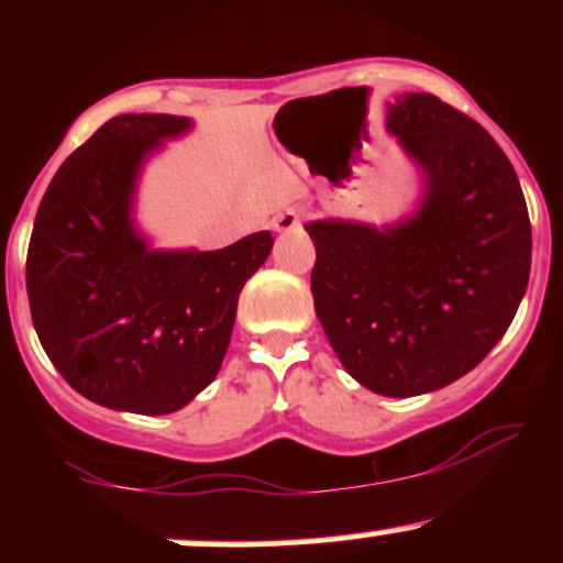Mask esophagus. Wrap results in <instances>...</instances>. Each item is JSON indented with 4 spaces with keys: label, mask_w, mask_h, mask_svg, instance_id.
<instances>
[{
    "label": "esophagus",
    "mask_w": 563,
    "mask_h": 563,
    "mask_svg": "<svg viewBox=\"0 0 563 563\" xmlns=\"http://www.w3.org/2000/svg\"><path fill=\"white\" fill-rule=\"evenodd\" d=\"M301 219H303V211L301 209H286V211H280V214L275 217L273 228L277 232H290V230L301 228Z\"/></svg>",
    "instance_id": "1"
}]
</instances>
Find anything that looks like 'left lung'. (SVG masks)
I'll use <instances>...</instances> for the list:
<instances>
[{
  "mask_svg": "<svg viewBox=\"0 0 563 563\" xmlns=\"http://www.w3.org/2000/svg\"><path fill=\"white\" fill-rule=\"evenodd\" d=\"M386 126L426 174L410 219L376 230L307 224L314 312L352 378L384 397L452 384L493 352L529 283L532 228L519 177L487 129L410 92Z\"/></svg>",
  "mask_w": 563,
  "mask_h": 563,
  "instance_id": "obj_1",
  "label": "left lung"
}]
</instances>
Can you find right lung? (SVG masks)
<instances>
[{
    "label": "right lung",
    "instance_id": "right-lung-1",
    "mask_svg": "<svg viewBox=\"0 0 563 563\" xmlns=\"http://www.w3.org/2000/svg\"><path fill=\"white\" fill-rule=\"evenodd\" d=\"M190 121L124 113L76 147L38 203L25 260L31 320L81 397L166 416L217 378L238 296L275 238L222 251H151L132 228L142 161Z\"/></svg>",
    "mask_w": 563,
    "mask_h": 563
}]
</instances>
